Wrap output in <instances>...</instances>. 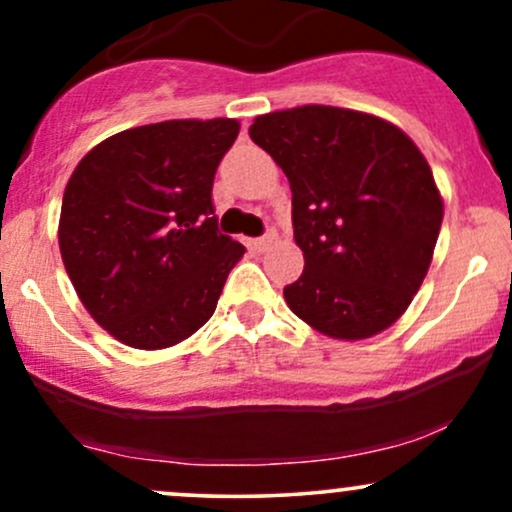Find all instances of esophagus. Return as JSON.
<instances>
[{"mask_svg":"<svg viewBox=\"0 0 512 512\" xmlns=\"http://www.w3.org/2000/svg\"><path fill=\"white\" fill-rule=\"evenodd\" d=\"M274 243H276V233H274V231H269L267 236H262V238H257V240H255V250L264 252V250H269V248H272Z\"/></svg>","mask_w":512,"mask_h":512,"instance_id":"obj_1","label":"esophagus"}]
</instances>
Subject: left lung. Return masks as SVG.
I'll use <instances>...</instances> for the list:
<instances>
[{"label": "left lung", "mask_w": 512, "mask_h": 512, "mask_svg": "<svg viewBox=\"0 0 512 512\" xmlns=\"http://www.w3.org/2000/svg\"><path fill=\"white\" fill-rule=\"evenodd\" d=\"M250 139L291 185L305 267L284 289L289 308L342 342L395 325L424 284L443 223L419 146L383 117L334 105L257 115Z\"/></svg>", "instance_id": "1"}]
</instances>
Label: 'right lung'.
Returning <instances> with one entry per match:
<instances>
[{"instance_id":"obj_1","label":"right lung","mask_w":512,"mask_h":512,"mask_svg":"<svg viewBox=\"0 0 512 512\" xmlns=\"http://www.w3.org/2000/svg\"><path fill=\"white\" fill-rule=\"evenodd\" d=\"M240 132L233 117L117 132L64 187L57 240L88 315L132 349L192 337L245 248L216 231L211 187Z\"/></svg>"}]
</instances>
